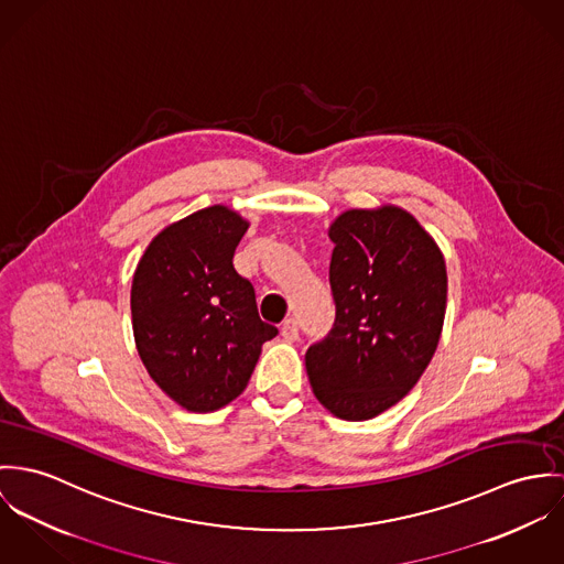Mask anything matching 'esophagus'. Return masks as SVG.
Here are the masks:
<instances>
[{"instance_id":"esophagus-1","label":"esophagus","mask_w":564,"mask_h":564,"mask_svg":"<svg viewBox=\"0 0 564 564\" xmlns=\"http://www.w3.org/2000/svg\"><path fill=\"white\" fill-rule=\"evenodd\" d=\"M281 335L285 341H296L299 339V322L294 317H288L281 326Z\"/></svg>"}]
</instances>
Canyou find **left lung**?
<instances>
[{
	"label": "left lung",
	"instance_id": "1",
	"mask_svg": "<svg viewBox=\"0 0 564 564\" xmlns=\"http://www.w3.org/2000/svg\"><path fill=\"white\" fill-rule=\"evenodd\" d=\"M335 326L305 355L317 402L364 422L398 404L435 357L447 270L435 238L391 203L352 207L328 225Z\"/></svg>",
	"mask_w": 564,
	"mask_h": 564
}]
</instances>
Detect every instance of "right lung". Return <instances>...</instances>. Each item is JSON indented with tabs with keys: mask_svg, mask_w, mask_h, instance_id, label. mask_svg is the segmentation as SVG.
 <instances>
[{
	"mask_svg": "<svg viewBox=\"0 0 564 564\" xmlns=\"http://www.w3.org/2000/svg\"><path fill=\"white\" fill-rule=\"evenodd\" d=\"M249 220L212 205L166 225L131 281V328L155 384L192 413L234 402L249 384L263 341L251 281L234 268Z\"/></svg>",
	"mask_w": 564,
	"mask_h": 564,
	"instance_id": "right-lung-1",
	"label": "right lung"
}]
</instances>
